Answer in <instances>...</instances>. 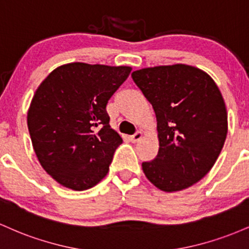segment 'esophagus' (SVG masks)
<instances>
[{
	"mask_svg": "<svg viewBox=\"0 0 249 249\" xmlns=\"http://www.w3.org/2000/svg\"><path fill=\"white\" fill-rule=\"evenodd\" d=\"M143 135L144 134H143V132H141V130H140V132H136L134 135L130 136V141H132L133 143H136V142H139L140 140L143 138Z\"/></svg>",
	"mask_w": 249,
	"mask_h": 249,
	"instance_id": "34e87169",
	"label": "esophagus"
}]
</instances>
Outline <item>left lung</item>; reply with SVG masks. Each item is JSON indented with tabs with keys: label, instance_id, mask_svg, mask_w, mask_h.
<instances>
[{
	"label": "left lung",
	"instance_id": "1",
	"mask_svg": "<svg viewBox=\"0 0 249 249\" xmlns=\"http://www.w3.org/2000/svg\"><path fill=\"white\" fill-rule=\"evenodd\" d=\"M154 108L159 153L142 163L144 175L163 192H178L200 181L214 166L228 130L221 91L211 76L188 64L132 72Z\"/></svg>",
	"mask_w": 249,
	"mask_h": 249
}]
</instances>
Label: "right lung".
Wrapping results in <instances>:
<instances>
[{"label":"right lung","mask_w":249,"mask_h":249,"mask_svg":"<svg viewBox=\"0 0 249 249\" xmlns=\"http://www.w3.org/2000/svg\"><path fill=\"white\" fill-rule=\"evenodd\" d=\"M132 68L82 62L57 67L28 109V129L42 168L72 191H86L107 175L122 138L111 129L106 106Z\"/></svg>","instance_id":"right-lung-1"}]
</instances>
